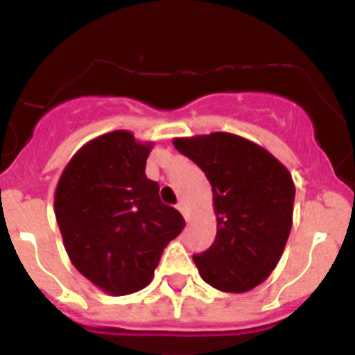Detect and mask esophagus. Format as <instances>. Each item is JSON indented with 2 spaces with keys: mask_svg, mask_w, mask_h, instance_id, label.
<instances>
[{
  "mask_svg": "<svg viewBox=\"0 0 355 355\" xmlns=\"http://www.w3.org/2000/svg\"><path fill=\"white\" fill-rule=\"evenodd\" d=\"M177 209L182 212V216L186 218V221H189V211H187V209H186V205H184V202H178V203H177Z\"/></svg>",
  "mask_w": 355,
  "mask_h": 355,
  "instance_id": "esophagus-1",
  "label": "esophagus"
}]
</instances>
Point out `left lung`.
Instances as JSON below:
<instances>
[{"mask_svg": "<svg viewBox=\"0 0 355 355\" xmlns=\"http://www.w3.org/2000/svg\"><path fill=\"white\" fill-rule=\"evenodd\" d=\"M173 144L212 187L218 229L211 248L193 255L200 277L220 291H250L275 270L288 243L291 173L266 148L229 132L177 137Z\"/></svg>", "mask_w": 355, "mask_h": 355, "instance_id": "obj_1", "label": "left lung"}]
</instances>
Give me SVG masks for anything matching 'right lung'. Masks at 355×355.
I'll return each instance as SVG.
<instances>
[{
	"label": "right lung",
	"mask_w": 355,
	"mask_h": 355,
	"mask_svg": "<svg viewBox=\"0 0 355 355\" xmlns=\"http://www.w3.org/2000/svg\"><path fill=\"white\" fill-rule=\"evenodd\" d=\"M152 146L128 130L98 135L71 157L55 189L71 263L112 297L146 288L168 243L186 225L144 173Z\"/></svg>",
	"instance_id": "right-lung-1"
}]
</instances>
